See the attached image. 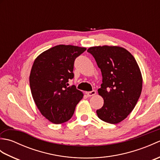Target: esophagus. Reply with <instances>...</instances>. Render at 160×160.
<instances>
[{
  "label": "esophagus",
  "mask_w": 160,
  "mask_h": 160,
  "mask_svg": "<svg viewBox=\"0 0 160 160\" xmlns=\"http://www.w3.org/2000/svg\"><path fill=\"white\" fill-rule=\"evenodd\" d=\"M96 91H94V90L92 91H89V92H87L88 97L93 96H94V95H96Z\"/></svg>",
  "instance_id": "obj_1"
}]
</instances>
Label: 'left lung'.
I'll use <instances>...</instances> for the list:
<instances>
[{
    "instance_id": "obj_1",
    "label": "left lung",
    "mask_w": 160,
    "mask_h": 160,
    "mask_svg": "<svg viewBox=\"0 0 160 160\" xmlns=\"http://www.w3.org/2000/svg\"><path fill=\"white\" fill-rule=\"evenodd\" d=\"M92 54L102 76L98 90L103 98V107L96 111L98 118L110 124L127 118L136 105L142 89L141 71L135 58L123 47L95 46Z\"/></svg>"
}]
</instances>
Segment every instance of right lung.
Segmentation results:
<instances>
[{
  "label": "right lung",
  "instance_id": "add662e5",
  "mask_svg": "<svg viewBox=\"0 0 160 160\" xmlns=\"http://www.w3.org/2000/svg\"><path fill=\"white\" fill-rule=\"evenodd\" d=\"M85 47L59 45L40 53L30 72L29 84L36 105L40 113L53 124H62L73 115L83 93L76 86H69L75 59Z\"/></svg>",
  "mask_w": 160,
  "mask_h": 160
}]
</instances>
